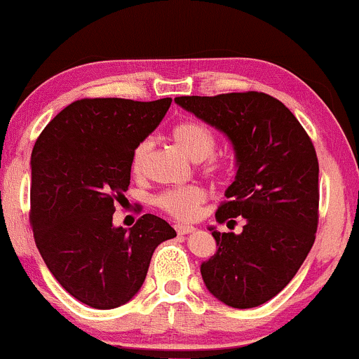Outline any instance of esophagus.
<instances>
[{"instance_id":"34e87169","label":"esophagus","mask_w":359,"mask_h":359,"mask_svg":"<svg viewBox=\"0 0 359 359\" xmlns=\"http://www.w3.org/2000/svg\"><path fill=\"white\" fill-rule=\"evenodd\" d=\"M196 228L191 226V224H175V231L179 235H187V233H192Z\"/></svg>"}]
</instances>
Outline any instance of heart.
<instances>
[{
	"mask_svg": "<svg viewBox=\"0 0 359 359\" xmlns=\"http://www.w3.org/2000/svg\"><path fill=\"white\" fill-rule=\"evenodd\" d=\"M172 140L189 158L199 161L208 158L206 170L211 177H223L226 173V161L219 156H212L216 149V136L206 124L199 121H180L172 128ZM153 143L143 140L136 144L131 155V168L135 175H143L148 167ZM206 201V192L198 186H186L165 191L156 198V206L172 218L180 222H191L198 218L201 208Z\"/></svg>",
	"mask_w": 359,
	"mask_h": 359,
	"instance_id": "1",
	"label": "heart"
}]
</instances>
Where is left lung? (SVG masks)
Wrapping results in <instances>:
<instances>
[{
  "label": "left lung",
  "instance_id": "1",
  "mask_svg": "<svg viewBox=\"0 0 359 359\" xmlns=\"http://www.w3.org/2000/svg\"><path fill=\"white\" fill-rule=\"evenodd\" d=\"M177 104L223 131L238 170L216 222L240 235L210 228L218 252L201 266L206 288L233 309L274 298L298 273L318 224V160L297 117L262 92L177 97Z\"/></svg>",
  "mask_w": 359,
  "mask_h": 359
}]
</instances>
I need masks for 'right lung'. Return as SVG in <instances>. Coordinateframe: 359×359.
<instances>
[{"instance_id": "add662e5", "label": "right lung", "mask_w": 359, "mask_h": 359, "mask_svg": "<svg viewBox=\"0 0 359 359\" xmlns=\"http://www.w3.org/2000/svg\"><path fill=\"white\" fill-rule=\"evenodd\" d=\"M172 98H81L35 141L30 226L46 266L71 297L98 310L131 300L156 247L177 237L155 215L129 230L112 215L131 180V155L163 119Z\"/></svg>"}]
</instances>
